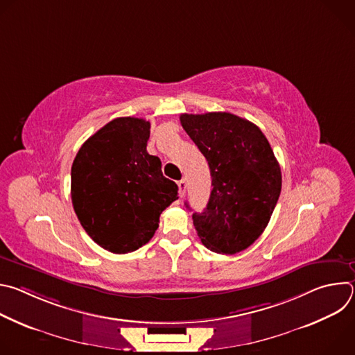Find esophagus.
Wrapping results in <instances>:
<instances>
[{"label":"esophagus","mask_w":355,"mask_h":355,"mask_svg":"<svg viewBox=\"0 0 355 355\" xmlns=\"http://www.w3.org/2000/svg\"><path fill=\"white\" fill-rule=\"evenodd\" d=\"M177 185H178V195H180V198H182V196L185 195V189H187V182H185V180L178 181Z\"/></svg>","instance_id":"obj_1"}]
</instances>
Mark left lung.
Returning <instances> with one entry per match:
<instances>
[{"instance_id":"8db88e82","label":"left lung","mask_w":355,"mask_h":355,"mask_svg":"<svg viewBox=\"0 0 355 355\" xmlns=\"http://www.w3.org/2000/svg\"><path fill=\"white\" fill-rule=\"evenodd\" d=\"M181 125L208 162L212 191L195 230L211 251L236 254L267 227L281 193L274 151L259 126L229 112L182 114ZM189 208L188 204H185Z\"/></svg>"}]
</instances>
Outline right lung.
Instances as JSON below:
<instances>
[{
    "label": "right lung",
    "mask_w": 355,
    "mask_h": 355,
    "mask_svg": "<svg viewBox=\"0 0 355 355\" xmlns=\"http://www.w3.org/2000/svg\"><path fill=\"white\" fill-rule=\"evenodd\" d=\"M150 122L116 118L80 147L71 166L74 212L101 247L125 254L155 236L178 187L146 150Z\"/></svg>",
    "instance_id": "add662e5"
}]
</instances>
